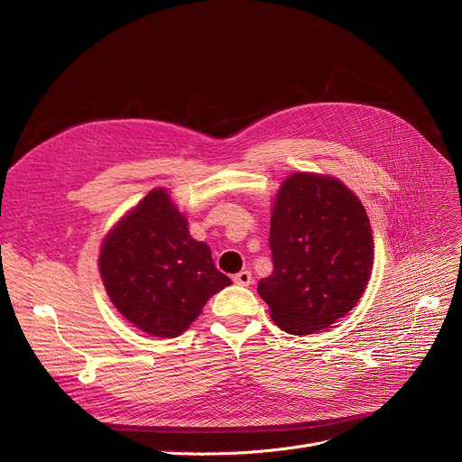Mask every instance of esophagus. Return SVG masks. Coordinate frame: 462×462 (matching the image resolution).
<instances>
[{
	"instance_id": "obj_1",
	"label": "esophagus",
	"mask_w": 462,
	"mask_h": 462,
	"mask_svg": "<svg viewBox=\"0 0 462 462\" xmlns=\"http://www.w3.org/2000/svg\"><path fill=\"white\" fill-rule=\"evenodd\" d=\"M234 282L239 286H249V284H253V275L249 270H241L239 273L234 275Z\"/></svg>"
}]
</instances>
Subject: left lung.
<instances>
[{
    "label": "left lung",
    "mask_w": 462,
    "mask_h": 462,
    "mask_svg": "<svg viewBox=\"0 0 462 462\" xmlns=\"http://www.w3.org/2000/svg\"><path fill=\"white\" fill-rule=\"evenodd\" d=\"M273 273L258 282L273 322L292 335L329 328L352 310L371 277L374 241L365 208L337 178L288 176L270 228Z\"/></svg>",
    "instance_id": "obj_1"
}]
</instances>
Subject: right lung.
Returning a JSON list of instances; mask_svg holds the SVG:
<instances>
[{
  "mask_svg": "<svg viewBox=\"0 0 462 462\" xmlns=\"http://www.w3.org/2000/svg\"><path fill=\"white\" fill-rule=\"evenodd\" d=\"M99 272L114 307L138 329L178 337L232 281L164 189H153L108 232Z\"/></svg>",
  "mask_w": 462,
  "mask_h": 462,
  "instance_id": "right-lung-1",
  "label": "right lung"
}]
</instances>
